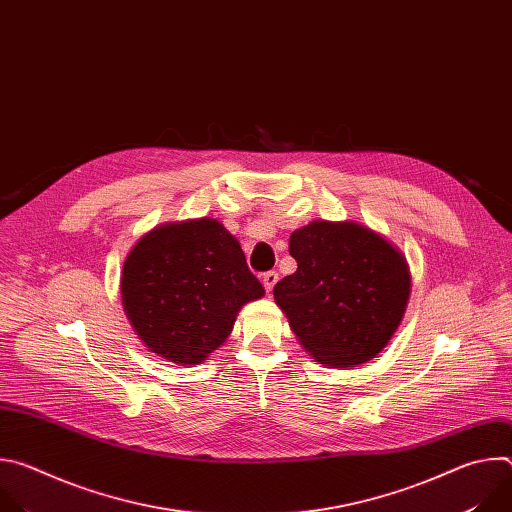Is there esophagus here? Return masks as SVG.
<instances>
[{
  "mask_svg": "<svg viewBox=\"0 0 512 512\" xmlns=\"http://www.w3.org/2000/svg\"><path fill=\"white\" fill-rule=\"evenodd\" d=\"M277 279H279V275H277V271H265L263 275H261V281H263V287L267 289V291H271L273 289V285L277 283Z\"/></svg>",
  "mask_w": 512,
  "mask_h": 512,
  "instance_id": "1",
  "label": "esophagus"
}]
</instances>
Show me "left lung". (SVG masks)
<instances>
[{
  "label": "left lung",
  "instance_id": "8db88e82",
  "mask_svg": "<svg viewBox=\"0 0 512 512\" xmlns=\"http://www.w3.org/2000/svg\"><path fill=\"white\" fill-rule=\"evenodd\" d=\"M289 255L298 269L275 283L273 296L304 348L332 369L375 358L405 314V257L350 221H314L294 231Z\"/></svg>",
  "mask_w": 512,
  "mask_h": 512
}]
</instances>
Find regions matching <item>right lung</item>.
<instances>
[{
	"label": "right lung",
	"instance_id": "add662e5",
	"mask_svg": "<svg viewBox=\"0 0 512 512\" xmlns=\"http://www.w3.org/2000/svg\"><path fill=\"white\" fill-rule=\"evenodd\" d=\"M263 294L239 241L214 218L158 227L123 263L129 322L145 346L178 364L202 362Z\"/></svg>",
	"mask_w": 512,
	"mask_h": 512
}]
</instances>
